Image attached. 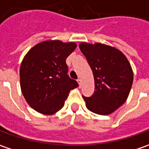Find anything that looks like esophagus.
Listing matches in <instances>:
<instances>
[{"mask_svg":"<svg viewBox=\"0 0 149 149\" xmlns=\"http://www.w3.org/2000/svg\"><path fill=\"white\" fill-rule=\"evenodd\" d=\"M77 82H78V84H79V87H81V84H82L81 78H78V79H77Z\"/></svg>","mask_w":149,"mask_h":149,"instance_id":"34e87169","label":"esophagus"}]
</instances>
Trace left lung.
Here are the masks:
<instances>
[{
	"instance_id": "8db88e82",
	"label": "left lung",
	"mask_w": 149,
	"mask_h": 149,
	"mask_svg": "<svg viewBox=\"0 0 149 149\" xmlns=\"http://www.w3.org/2000/svg\"><path fill=\"white\" fill-rule=\"evenodd\" d=\"M79 47L93 71L94 93L83 99L87 108L97 114L108 115L127 100L133 81L131 65L118 49L102 43L81 42Z\"/></svg>"
}]
</instances>
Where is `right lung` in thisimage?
Masks as SVG:
<instances>
[{
    "label": "right lung",
    "mask_w": 149,
    "mask_h": 149,
    "mask_svg": "<svg viewBox=\"0 0 149 149\" xmlns=\"http://www.w3.org/2000/svg\"><path fill=\"white\" fill-rule=\"evenodd\" d=\"M75 42L49 40L34 46L25 56L20 68L23 96L38 113L51 115L65 103L69 92L78 87L68 74L66 59L75 48Z\"/></svg>",
    "instance_id": "right-lung-1"
}]
</instances>
